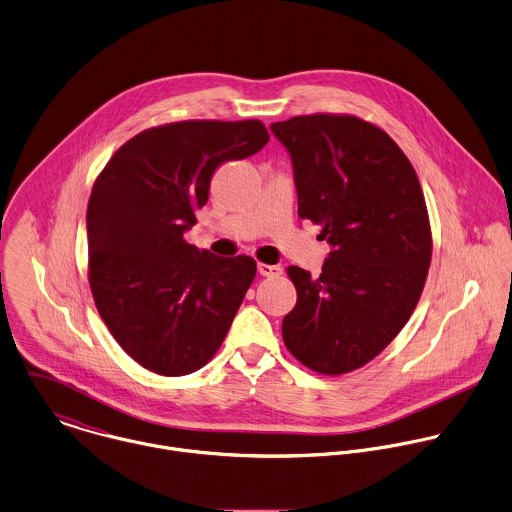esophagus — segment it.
<instances>
[{
    "label": "esophagus",
    "instance_id": "34e87169",
    "mask_svg": "<svg viewBox=\"0 0 512 512\" xmlns=\"http://www.w3.org/2000/svg\"><path fill=\"white\" fill-rule=\"evenodd\" d=\"M257 269H259V275H263V277H279V275H283V269H281L279 265L259 263V265H257Z\"/></svg>",
    "mask_w": 512,
    "mask_h": 512
}]
</instances>
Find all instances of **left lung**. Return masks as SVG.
I'll use <instances>...</instances> for the list:
<instances>
[{
    "mask_svg": "<svg viewBox=\"0 0 512 512\" xmlns=\"http://www.w3.org/2000/svg\"><path fill=\"white\" fill-rule=\"evenodd\" d=\"M293 159L299 217L333 247L321 275L289 267L297 303L283 319L289 353L321 375L373 361L411 319L433 233L409 157L381 127L349 113L271 123Z\"/></svg>",
    "mask_w": 512,
    "mask_h": 512,
    "instance_id": "8db88e82",
    "label": "left lung"
}]
</instances>
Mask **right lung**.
<instances>
[{
	"mask_svg": "<svg viewBox=\"0 0 512 512\" xmlns=\"http://www.w3.org/2000/svg\"><path fill=\"white\" fill-rule=\"evenodd\" d=\"M269 141L259 119H189L123 143L87 203V279L105 327L141 367L189 375L221 347L251 287L253 257H215L183 239L213 171Z\"/></svg>",
	"mask_w": 512,
	"mask_h": 512,
	"instance_id": "1",
	"label": "right lung"
}]
</instances>
